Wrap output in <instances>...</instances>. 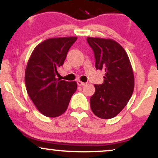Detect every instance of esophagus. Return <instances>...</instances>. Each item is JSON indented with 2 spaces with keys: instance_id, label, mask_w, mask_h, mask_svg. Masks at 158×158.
<instances>
[{
  "instance_id": "1",
  "label": "esophagus",
  "mask_w": 158,
  "mask_h": 158,
  "mask_svg": "<svg viewBox=\"0 0 158 158\" xmlns=\"http://www.w3.org/2000/svg\"><path fill=\"white\" fill-rule=\"evenodd\" d=\"M77 85H79V86H83V85H85V83L83 82V81H81L80 80H78L77 81Z\"/></svg>"
}]
</instances>
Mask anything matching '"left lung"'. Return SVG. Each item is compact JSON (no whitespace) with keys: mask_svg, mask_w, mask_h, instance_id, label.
<instances>
[{"mask_svg":"<svg viewBox=\"0 0 158 158\" xmlns=\"http://www.w3.org/2000/svg\"><path fill=\"white\" fill-rule=\"evenodd\" d=\"M87 41L94 51L96 68L106 72L104 82L94 85L90 108L99 118H113L133 94L135 79L131 62L123 47L114 40L88 37Z\"/></svg>","mask_w":158,"mask_h":158,"instance_id":"obj_1","label":"left lung"}]
</instances>
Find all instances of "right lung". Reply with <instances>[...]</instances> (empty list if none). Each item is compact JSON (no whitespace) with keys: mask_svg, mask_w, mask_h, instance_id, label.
Returning a JSON list of instances; mask_svg holds the SVG:
<instances>
[{"mask_svg":"<svg viewBox=\"0 0 158 158\" xmlns=\"http://www.w3.org/2000/svg\"><path fill=\"white\" fill-rule=\"evenodd\" d=\"M77 37L52 38L41 42L32 51L25 71V85L29 97L37 109L48 117L64 114L77 89L75 81L56 79L69 49Z\"/></svg>","mask_w":158,"mask_h":158,"instance_id":"add662e5","label":"right lung"}]
</instances>
